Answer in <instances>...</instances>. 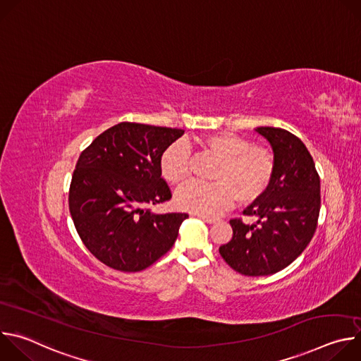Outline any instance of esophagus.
I'll return each mask as SVG.
<instances>
[{"label":"esophagus","mask_w":361,"mask_h":361,"mask_svg":"<svg viewBox=\"0 0 361 361\" xmlns=\"http://www.w3.org/2000/svg\"><path fill=\"white\" fill-rule=\"evenodd\" d=\"M197 217H198V219H201V220H202V221H205V223H209V224H214V223L217 221V219H214V217L202 216V214H197Z\"/></svg>","instance_id":"obj_1"}]
</instances>
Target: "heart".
Wrapping results in <instances>:
<instances>
[{"mask_svg": "<svg viewBox=\"0 0 361 361\" xmlns=\"http://www.w3.org/2000/svg\"><path fill=\"white\" fill-rule=\"evenodd\" d=\"M197 145L217 160L210 178L213 183L191 181L177 190L174 202L180 210L202 216H219L235 201L248 204L269 190L274 176V159L262 145L237 134L220 131L204 135ZM190 149L184 141L170 144L160 157V173L170 184L188 178Z\"/></svg>", "mask_w": 361, "mask_h": 361, "instance_id": "obj_1", "label": "heart"}]
</instances>
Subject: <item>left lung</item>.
I'll return each mask as SVG.
<instances>
[{
    "instance_id": "left-lung-1",
    "label": "left lung",
    "mask_w": 361,
    "mask_h": 361,
    "mask_svg": "<svg viewBox=\"0 0 361 361\" xmlns=\"http://www.w3.org/2000/svg\"><path fill=\"white\" fill-rule=\"evenodd\" d=\"M274 154L266 194L244 210L254 224L231 220L233 238L220 247L224 262L244 276H270L290 266L314 235L320 213V177L302 141L287 130L257 127Z\"/></svg>"
}]
</instances>
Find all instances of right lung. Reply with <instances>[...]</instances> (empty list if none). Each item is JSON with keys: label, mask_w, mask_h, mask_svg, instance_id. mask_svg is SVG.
I'll use <instances>...</instances> for the list:
<instances>
[{"label": "right lung", "mask_w": 361, "mask_h": 361, "mask_svg": "<svg viewBox=\"0 0 361 361\" xmlns=\"http://www.w3.org/2000/svg\"><path fill=\"white\" fill-rule=\"evenodd\" d=\"M183 134L180 128L120 123L81 152L68 205L78 235L101 263L141 271L176 243L188 214H156L148 207L171 198L160 157Z\"/></svg>", "instance_id": "add662e5"}]
</instances>
